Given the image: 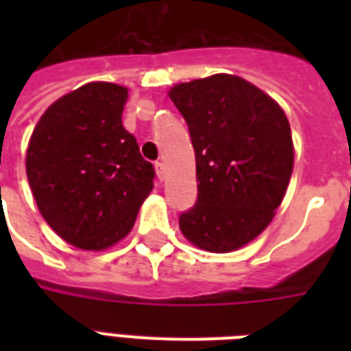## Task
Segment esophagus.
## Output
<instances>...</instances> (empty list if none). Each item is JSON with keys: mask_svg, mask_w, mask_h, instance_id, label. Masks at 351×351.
<instances>
[{"mask_svg": "<svg viewBox=\"0 0 351 351\" xmlns=\"http://www.w3.org/2000/svg\"><path fill=\"white\" fill-rule=\"evenodd\" d=\"M154 171H156V176H158L160 180H164V178H165V167H164V164H162V162H156V164H154Z\"/></svg>", "mask_w": 351, "mask_h": 351, "instance_id": "1", "label": "esophagus"}]
</instances>
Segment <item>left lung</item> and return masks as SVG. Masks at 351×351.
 <instances>
[{"label": "left lung", "mask_w": 351, "mask_h": 351, "mask_svg": "<svg viewBox=\"0 0 351 351\" xmlns=\"http://www.w3.org/2000/svg\"><path fill=\"white\" fill-rule=\"evenodd\" d=\"M169 98L186 118L197 160L198 200L180 217L193 245L231 253L271 224L293 173L282 107L234 74L176 84Z\"/></svg>", "instance_id": "obj_1"}]
</instances>
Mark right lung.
<instances>
[{
	"label": "right lung",
	"instance_id": "right-lung-1",
	"mask_svg": "<svg viewBox=\"0 0 351 351\" xmlns=\"http://www.w3.org/2000/svg\"><path fill=\"white\" fill-rule=\"evenodd\" d=\"M129 89L90 82L49 106L29 140L25 169L41 217L65 242L101 251L125 239L154 169L125 131Z\"/></svg>",
	"mask_w": 351,
	"mask_h": 351
}]
</instances>
